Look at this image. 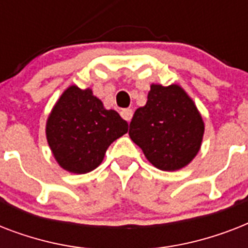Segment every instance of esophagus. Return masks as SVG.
I'll use <instances>...</instances> for the list:
<instances>
[{
	"label": "esophagus",
	"mask_w": 248,
	"mask_h": 248,
	"mask_svg": "<svg viewBox=\"0 0 248 248\" xmlns=\"http://www.w3.org/2000/svg\"><path fill=\"white\" fill-rule=\"evenodd\" d=\"M121 116H122V118H124V120H126L127 122H130L132 118V109H130V108L122 109V110H121Z\"/></svg>",
	"instance_id": "34e87169"
}]
</instances>
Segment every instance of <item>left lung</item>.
<instances>
[{
  "instance_id": "8db88e82",
  "label": "left lung",
  "mask_w": 248,
  "mask_h": 248,
  "mask_svg": "<svg viewBox=\"0 0 248 248\" xmlns=\"http://www.w3.org/2000/svg\"><path fill=\"white\" fill-rule=\"evenodd\" d=\"M203 132L202 117L180 86L152 85L147 104L136 109L128 134L152 165L175 171L196 157Z\"/></svg>"
}]
</instances>
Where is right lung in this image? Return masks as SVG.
I'll list each match as a JSON object with an SVG mask.
<instances>
[{
	"label": "right lung",
	"instance_id": "right-lung-1",
	"mask_svg": "<svg viewBox=\"0 0 248 248\" xmlns=\"http://www.w3.org/2000/svg\"><path fill=\"white\" fill-rule=\"evenodd\" d=\"M127 130V122L116 110H107L91 90L71 86L48 116L46 136L64 170L86 173L100 165L109 145Z\"/></svg>",
	"mask_w": 248,
	"mask_h": 248
}]
</instances>
